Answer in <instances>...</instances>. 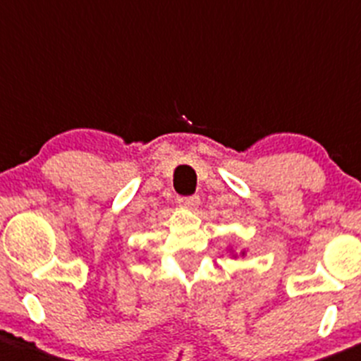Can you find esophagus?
Instances as JSON below:
<instances>
[{"instance_id": "1", "label": "esophagus", "mask_w": 361, "mask_h": 361, "mask_svg": "<svg viewBox=\"0 0 361 361\" xmlns=\"http://www.w3.org/2000/svg\"><path fill=\"white\" fill-rule=\"evenodd\" d=\"M200 196H181L178 197V203L183 208H188V210H194V208L200 207Z\"/></svg>"}]
</instances>
